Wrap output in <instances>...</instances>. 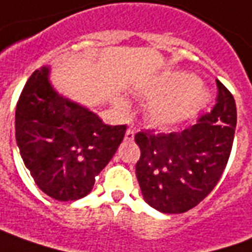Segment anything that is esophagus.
Returning a JSON list of instances; mask_svg holds the SVG:
<instances>
[{"label": "esophagus", "instance_id": "obj_1", "mask_svg": "<svg viewBox=\"0 0 252 252\" xmlns=\"http://www.w3.org/2000/svg\"><path fill=\"white\" fill-rule=\"evenodd\" d=\"M125 140L126 141H133L134 140V131L131 129L126 130V134H125Z\"/></svg>", "mask_w": 252, "mask_h": 252}]
</instances>
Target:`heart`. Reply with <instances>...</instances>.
Instances as JSON below:
<instances>
[{"label": "heart", "mask_w": 252, "mask_h": 252, "mask_svg": "<svg viewBox=\"0 0 252 252\" xmlns=\"http://www.w3.org/2000/svg\"><path fill=\"white\" fill-rule=\"evenodd\" d=\"M138 91L146 97H156L146 107V119L156 127H172L195 117L210 99L197 76L186 72L164 74ZM114 107L117 111L125 112L129 104L118 96L114 99Z\"/></svg>", "instance_id": "obj_1"}]
</instances>
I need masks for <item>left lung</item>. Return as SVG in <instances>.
<instances>
[{
	"mask_svg": "<svg viewBox=\"0 0 252 252\" xmlns=\"http://www.w3.org/2000/svg\"><path fill=\"white\" fill-rule=\"evenodd\" d=\"M217 103L208 115L180 133L145 130L134 137L141 149L135 175L149 206L165 215L185 213L208 197L231 155L236 104L217 81Z\"/></svg>",
	"mask_w": 252,
	"mask_h": 252,
	"instance_id": "obj_1",
	"label": "left lung"
}]
</instances>
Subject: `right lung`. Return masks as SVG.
<instances>
[{"label":"right lung","mask_w":252,"mask_h":252,"mask_svg":"<svg viewBox=\"0 0 252 252\" xmlns=\"http://www.w3.org/2000/svg\"><path fill=\"white\" fill-rule=\"evenodd\" d=\"M50 66L28 78L16 107V142L37 187L58 201L92 191L94 178L121 145L126 125L111 126L60 94Z\"/></svg>","instance_id":"right-lung-1"}]
</instances>
